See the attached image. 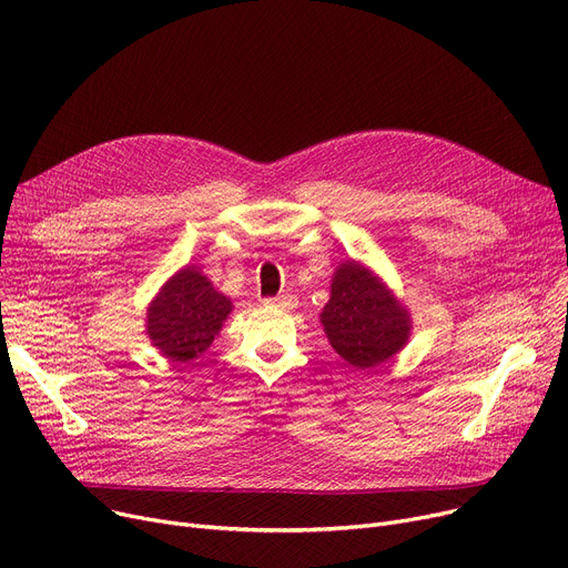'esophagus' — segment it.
<instances>
[{
    "label": "esophagus",
    "instance_id": "obj_1",
    "mask_svg": "<svg viewBox=\"0 0 568 568\" xmlns=\"http://www.w3.org/2000/svg\"><path fill=\"white\" fill-rule=\"evenodd\" d=\"M266 306L272 308H281V311H292L296 306L294 296H287V294H278V296H272V300H264Z\"/></svg>",
    "mask_w": 568,
    "mask_h": 568
}]
</instances>
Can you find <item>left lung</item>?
<instances>
[{"label": "left lung", "mask_w": 568, "mask_h": 568, "mask_svg": "<svg viewBox=\"0 0 568 568\" xmlns=\"http://www.w3.org/2000/svg\"><path fill=\"white\" fill-rule=\"evenodd\" d=\"M320 322L332 347L362 371L394 359L412 336L409 311L371 266L356 260L336 266Z\"/></svg>", "instance_id": "obj_1"}]
</instances>
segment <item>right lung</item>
<instances>
[{"instance_id": "1", "label": "right lung", "mask_w": 568, "mask_h": 568, "mask_svg": "<svg viewBox=\"0 0 568 568\" xmlns=\"http://www.w3.org/2000/svg\"><path fill=\"white\" fill-rule=\"evenodd\" d=\"M232 308L230 296L219 292L197 266H184L149 302L144 334L165 359L186 364L214 343Z\"/></svg>"}]
</instances>
